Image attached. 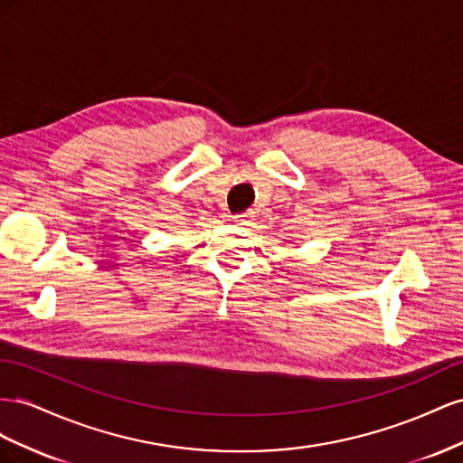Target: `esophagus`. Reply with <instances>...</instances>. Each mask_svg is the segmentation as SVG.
<instances>
[{"label":"esophagus","instance_id":"34e87169","mask_svg":"<svg viewBox=\"0 0 463 463\" xmlns=\"http://www.w3.org/2000/svg\"><path fill=\"white\" fill-rule=\"evenodd\" d=\"M252 221H254V215H252V213L234 215V222H236V224H242V227H246V224H252Z\"/></svg>","mask_w":463,"mask_h":463}]
</instances>
